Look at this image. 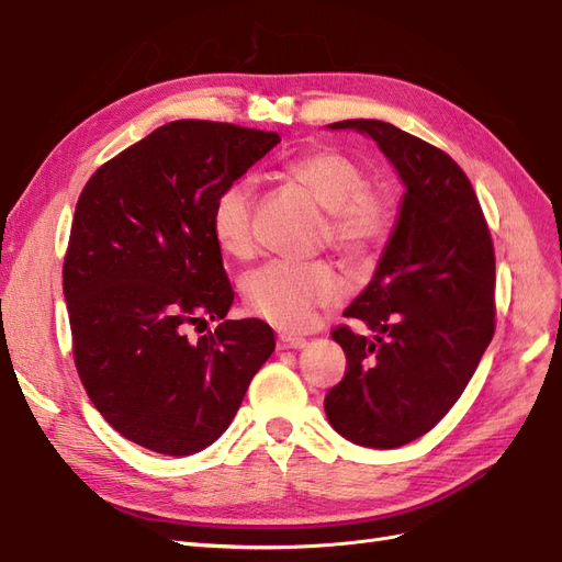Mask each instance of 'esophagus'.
Listing matches in <instances>:
<instances>
[{"instance_id":"1","label":"esophagus","mask_w":562,"mask_h":562,"mask_svg":"<svg viewBox=\"0 0 562 562\" xmlns=\"http://www.w3.org/2000/svg\"><path fill=\"white\" fill-rule=\"evenodd\" d=\"M277 345H279V349H304L307 347V339L297 337V335H279Z\"/></svg>"}]
</instances>
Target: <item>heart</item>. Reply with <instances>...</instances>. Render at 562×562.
Wrapping results in <instances>:
<instances>
[{
  "label": "heart",
  "instance_id": "b5f03b06",
  "mask_svg": "<svg viewBox=\"0 0 562 562\" xmlns=\"http://www.w3.org/2000/svg\"><path fill=\"white\" fill-rule=\"evenodd\" d=\"M285 173L328 211V244L339 255L349 260L366 258L386 236L384 201L368 190V176L349 157L335 149H312L288 164ZM211 227L217 246L232 258H248L255 250L248 182H229L215 196ZM339 295L342 285L323 262H269L244 283L248 310L288 333L310 328L318 310L333 307Z\"/></svg>",
  "mask_w": 562,
  "mask_h": 562
}]
</instances>
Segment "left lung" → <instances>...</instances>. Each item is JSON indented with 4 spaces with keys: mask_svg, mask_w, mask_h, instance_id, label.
<instances>
[{
    "mask_svg": "<svg viewBox=\"0 0 562 562\" xmlns=\"http://www.w3.org/2000/svg\"><path fill=\"white\" fill-rule=\"evenodd\" d=\"M359 131L396 168L405 194L375 277L333 339L347 375L326 396L333 429L363 448H401L431 431L462 396L495 335V250L469 178L443 149L378 119Z\"/></svg>",
    "mask_w": 562,
    "mask_h": 562,
    "instance_id": "left-lung-1",
    "label": "left lung"
}]
</instances>
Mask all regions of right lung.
Here are the masks:
<instances>
[{
	"label": "right lung",
	"mask_w": 562,
	"mask_h": 562,
	"mask_svg": "<svg viewBox=\"0 0 562 562\" xmlns=\"http://www.w3.org/2000/svg\"><path fill=\"white\" fill-rule=\"evenodd\" d=\"M277 143L180 119L100 166L77 201L63 265L77 372L98 413L147 450L215 443L277 347L265 321L225 318L234 291L211 227L215 196ZM190 325L207 333L190 340Z\"/></svg>",
	"instance_id": "add662e5"
}]
</instances>
